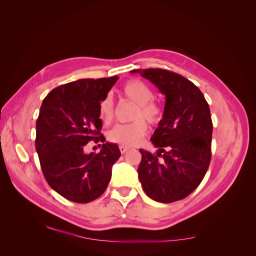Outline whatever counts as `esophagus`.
<instances>
[{"label": "esophagus", "instance_id": "34e87169", "mask_svg": "<svg viewBox=\"0 0 256 256\" xmlns=\"http://www.w3.org/2000/svg\"><path fill=\"white\" fill-rule=\"evenodd\" d=\"M120 150L122 154H125L129 150V148H128V147H125V146H120Z\"/></svg>", "mask_w": 256, "mask_h": 256}]
</instances>
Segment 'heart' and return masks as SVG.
Here are the masks:
<instances>
[{"label":"heart","mask_w":256,"mask_h":256,"mask_svg":"<svg viewBox=\"0 0 256 256\" xmlns=\"http://www.w3.org/2000/svg\"><path fill=\"white\" fill-rule=\"evenodd\" d=\"M120 94L124 98L136 104L131 116L134 120L115 126L108 132V138L114 144L131 147L140 143L146 134L147 125L144 120L145 119L150 125H158L164 118V109L156 100L152 99L154 96L152 88L142 80L131 79L127 81L122 86ZM98 111L100 118L104 124L109 125L112 122L115 108L110 95H106L100 100Z\"/></svg>","instance_id":"b5f03b06"}]
</instances>
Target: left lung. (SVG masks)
Wrapping results in <instances>:
<instances>
[{
  "instance_id": "8db88e82",
  "label": "left lung",
  "mask_w": 256,
  "mask_h": 256,
  "mask_svg": "<svg viewBox=\"0 0 256 256\" xmlns=\"http://www.w3.org/2000/svg\"><path fill=\"white\" fill-rule=\"evenodd\" d=\"M166 96L164 118L152 142L157 154L140 150L138 180L160 203H173L194 191L212 158V122L202 92L184 76L161 68L134 69Z\"/></svg>"
}]
</instances>
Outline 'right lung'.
<instances>
[{
  "mask_svg": "<svg viewBox=\"0 0 256 256\" xmlns=\"http://www.w3.org/2000/svg\"><path fill=\"white\" fill-rule=\"evenodd\" d=\"M118 79H80L60 85L42 104L35 146L42 173L54 191L72 202L88 203L102 196L120 157L118 146L108 142L98 154L84 152L90 140L106 141L98 106Z\"/></svg>",
  "mask_w": 256,
  "mask_h": 256,
  "instance_id": "add662e5",
  "label": "right lung"
}]
</instances>
